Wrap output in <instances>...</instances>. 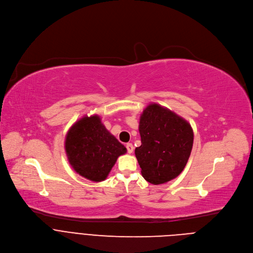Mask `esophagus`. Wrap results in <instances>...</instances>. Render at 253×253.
<instances>
[{
    "label": "esophagus",
    "mask_w": 253,
    "mask_h": 253,
    "mask_svg": "<svg viewBox=\"0 0 253 253\" xmlns=\"http://www.w3.org/2000/svg\"><path fill=\"white\" fill-rule=\"evenodd\" d=\"M126 148H127L128 153H132V152H133V150H134L133 144H132V143H127V144H126Z\"/></svg>",
    "instance_id": "obj_1"
}]
</instances>
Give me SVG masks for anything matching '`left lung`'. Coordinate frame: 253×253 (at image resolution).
<instances>
[{
    "mask_svg": "<svg viewBox=\"0 0 253 253\" xmlns=\"http://www.w3.org/2000/svg\"><path fill=\"white\" fill-rule=\"evenodd\" d=\"M141 146L135 155L146 181L158 185L176 178L186 166L193 146L190 124L158 104H149L140 116Z\"/></svg>",
    "mask_w": 253,
    "mask_h": 253,
    "instance_id": "1",
    "label": "left lung"
}]
</instances>
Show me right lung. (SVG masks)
<instances>
[{"label":"right lung","instance_id":"right-lung-1","mask_svg":"<svg viewBox=\"0 0 253 253\" xmlns=\"http://www.w3.org/2000/svg\"><path fill=\"white\" fill-rule=\"evenodd\" d=\"M69 163L81 176L94 182L105 180L117 158L127 149L108 131L98 115L84 116L66 135Z\"/></svg>","mask_w":253,"mask_h":253}]
</instances>
